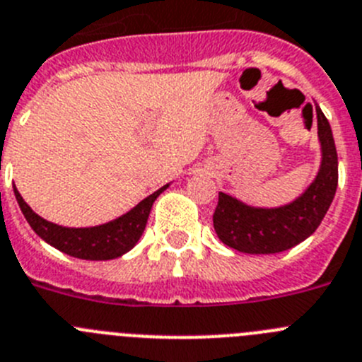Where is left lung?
Segmentation results:
<instances>
[{
	"label": "left lung",
	"instance_id": "1",
	"mask_svg": "<svg viewBox=\"0 0 362 362\" xmlns=\"http://www.w3.org/2000/svg\"><path fill=\"white\" fill-rule=\"evenodd\" d=\"M317 136L321 165L307 191L281 207H252L230 194H218L213 226L218 238L230 249L247 254H276L307 240L323 221L337 189V151L334 135L321 108Z\"/></svg>",
	"mask_w": 362,
	"mask_h": 362
}]
</instances>
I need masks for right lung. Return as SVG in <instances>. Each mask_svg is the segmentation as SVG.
Returning a JSON list of instances; mask_svg holds the SVG:
<instances>
[{
	"label": "right lung",
	"mask_w": 362,
	"mask_h": 362,
	"mask_svg": "<svg viewBox=\"0 0 362 362\" xmlns=\"http://www.w3.org/2000/svg\"><path fill=\"white\" fill-rule=\"evenodd\" d=\"M169 184L155 191L153 194L146 197L144 200L115 220L95 227H63L57 223L45 220L30 209V205L23 200L19 191L14 185V194L18 200L21 213L27 218L28 226L34 229L41 240L50 243L61 252L74 256L79 259H92V262H103V259H115L135 247L141 240L142 233L148 223L149 211L153 202L157 200L158 194L168 189Z\"/></svg>",
	"instance_id": "1"
}]
</instances>
